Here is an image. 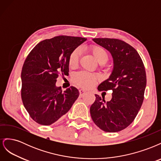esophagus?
Segmentation results:
<instances>
[{
  "instance_id": "obj_1",
  "label": "esophagus",
  "mask_w": 161,
  "mask_h": 161,
  "mask_svg": "<svg viewBox=\"0 0 161 161\" xmlns=\"http://www.w3.org/2000/svg\"><path fill=\"white\" fill-rule=\"evenodd\" d=\"M86 93V92L85 91V90H83V89H80L79 90V94H80V97H83L85 94Z\"/></svg>"
}]
</instances>
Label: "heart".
<instances>
[{
    "instance_id": "1",
    "label": "heart",
    "mask_w": 161,
    "mask_h": 161,
    "mask_svg": "<svg viewBox=\"0 0 161 161\" xmlns=\"http://www.w3.org/2000/svg\"><path fill=\"white\" fill-rule=\"evenodd\" d=\"M88 49L100 64H105L109 60V53L103 47L99 45H91ZM80 50L79 47L73 50L69 56V66L73 69L77 66L79 62ZM73 81L75 84L84 89L92 88L98 81L99 77L87 72H77L73 76Z\"/></svg>"
}]
</instances>
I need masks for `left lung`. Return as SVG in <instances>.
<instances>
[{
    "instance_id": "8db88e82",
    "label": "left lung",
    "mask_w": 161,
    "mask_h": 161,
    "mask_svg": "<svg viewBox=\"0 0 161 161\" xmlns=\"http://www.w3.org/2000/svg\"><path fill=\"white\" fill-rule=\"evenodd\" d=\"M96 43L108 50L114 60V69L109 79L98 86V90H112V98L107 101L98 95L90 108L91 118L106 132H117L126 128L134 120L142 106L147 85L143 62L138 52L118 39L94 38Z\"/></svg>"
}]
</instances>
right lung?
<instances>
[{"instance_id":"1","label":"right lung","mask_w":161,"mask_h":161,"mask_svg":"<svg viewBox=\"0 0 161 161\" xmlns=\"http://www.w3.org/2000/svg\"><path fill=\"white\" fill-rule=\"evenodd\" d=\"M86 38L59 36L43 40L33 47L21 71V99L31 118L49 125L70 110L79 96L75 86L62 91L56 86L58 75H69L70 52Z\"/></svg>"}]
</instances>
